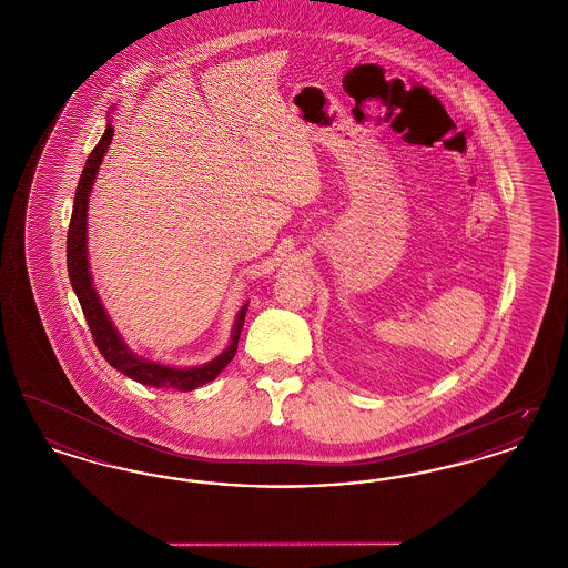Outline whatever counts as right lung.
<instances>
[{
	"mask_svg": "<svg viewBox=\"0 0 568 568\" xmlns=\"http://www.w3.org/2000/svg\"><path fill=\"white\" fill-rule=\"evenodd\" d=\"M114 135V128L106 125V132L100 138V142L95 144V149L91 151L89 160L82 168L81 181L77 187L74 195V209H72V219H70V227H68V274H70V283L72 290L81 302L84 320L91 329V336L95 341V347L104 355V359L109 362L112 368H116L119 373L134 378L142 385L149 387H162V389H179V392H191L195 387L206 385L209 381L216 378V375L232 362V357L236 355L239 349V338H241V329L244 325V315H246V306L244 304L234 322L232 329V341L227 345V349L216 355L215 359L202 364V366H193V368H172L160 362H151L144 359L140 355H135L121 338V334L116 332V327L106 315V308L102 306V300L98 296L93 281H91V271H89V257H87V209H89V195L93 190L95 176H98V168L104 160L106 151H109L110 140Z\"/></svg>",
	"mask_w": 568,
	"mask_h": 568,
	"instance_id": "1",
	"label": "right lung"
}]
</instances>
